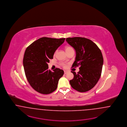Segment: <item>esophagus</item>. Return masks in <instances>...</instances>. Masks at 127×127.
I'll return each instance as SVG.
<instances>
[{"instance_id":"esophagus-1","label":"esophagus","mask_w":127,"mask_h":127,"mask_svg":"<svg viewBox=\"0 0 127 127\" xmlns=\"http://www.w3.org/2000/svg\"><path fill=\"white\" fill-rule=\"evenodd\" d=\"M67 72H67V71H64V74H66Z\"/></svg>"}]
</instances>
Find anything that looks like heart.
<instances>
[{"label":"heart","instance_id":"1","mask_svg":"<svg viewBox=\"0 0 127 127\" xmlns=\"http://www.w3.org/2000/svg\"><path fill=\"white\" fill-rule=\"evenodd\" d=\"M71 48H72L71 47H70V46H66V47H65V51H66H66H68L69 50L71 49ZM57 50H56L55 52L54 55H56V54L57 53ZM61 65L62 66H63V67H66V65H65V64H64V63H61Z\"/></svg>","mask_w":127,"mask_h":127}]
</instances>
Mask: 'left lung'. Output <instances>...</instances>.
I'll use <instances>...</instances> for the list:
<instances>
[{"label":"left lung","instance_id":"left-lung-1","mask_svg":"<svg viewBox=\"0 0 127 127\" xmlns=\"http://www.w3.org/2000/svg\"><path fill=\"white\" fill-rule=\"evenodd\" d=\"M66 41L76 51L75 60L72 67L80 66L77 73L72 71L74 77L70 83L78 92H87L94 88L100 77L103 64L101 51L89 39L69 37Z\"/></svg>","mask_w":127,"mask_h":127}]
</instances>
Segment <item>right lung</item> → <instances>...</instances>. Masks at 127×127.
I'll list each match as a JSON object with an SVG mask.
<instances>
[{
    "label": "right lung",
    "mask_w": 127,
    "mask_h": 127,
    "mask_svg": "<svg viewBox=\"0 0 127 127\" xmlns=\"http://www.w3.org/2000/svg\"><path fill=\"white\" fill-rule=\"evenodd\" d=\"M65 39L43 37L33 42L25 51L23 58L25 74L31 86L39 93L51 94L57 88L64 72L57 68L51 71L47 63Z\"/></svg>",
    "instance_id": "right-lung-1"
}]
</instances>
